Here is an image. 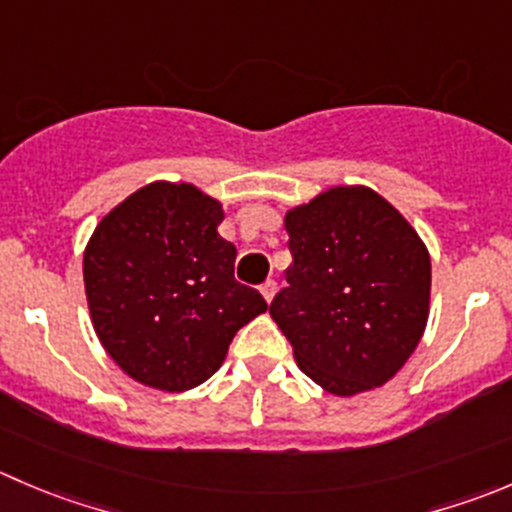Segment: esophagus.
Returning a JSON list of instances; mask_svg holds the SVG:
<instances>
[{
	"instance_id": "34e87169",
	"label": "esophagus",
	"mask_w": 512,
	"mask_h": 512,
	"mask_svg": "<svg viewBox=\"0 0 512 512\" xmlns=\"http://www.w3.org/2000/svg\"><path fill=\"white\" fill-rule=\"evenodd\" d=\"M262 290V297H265L267 302H272V297H275V292H277V282L275 280H267L265 285L260 287Z\"/></svg>"
}]
</instances>
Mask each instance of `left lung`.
Returning <instances> with one entry per match:
<instances>
[{
    "label": "left lung",
    "mask_w": 512,
    "mask_h": 512,
    "mask_svg": "<svg viewBox=\"0 0 512 512\" xmlns=\"http://www.w3.org/2000/svg\"><path fill=\"white\" fill-rule=\"evenodd\" d=\"M285 230L292 265L270 315L300 370L340 398L385 385L428 325V247L370 187H330Z\"/></svg>",
    "instance_id": "1"
}]
</instances>
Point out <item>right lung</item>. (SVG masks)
Masks as SVG:
<instances>
[{"mask_svg": "<svg viewBox=\"0 0 512 512\" xmlns=\"http://www.w3.org/2000/svg\"><path fill=\"white\" fill-rule=\"evenodd\" d=\"M217 200L152 182L102 217L84 250V292L107 355L147 388L182 393L215 375L232 337L267 310L235 280Z\"/></svg>", "mask_w": 512, "mask_h": 512, "instance_id": "add662e5", "label": "right lung"}]
</instances>
